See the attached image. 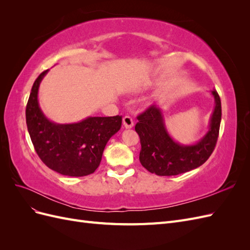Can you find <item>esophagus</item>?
<instances>
[{"label": "esophagus", "mask_w": 250, "mask_h": 250, "mask_svg": "<svg viewBox=\"0 0 250 250\" xmlns=\"http://www.w3.org/2000/svg\"><path fill=\"white\" fill-rule=\"evenodd\" d=\"M123 125L125 128H132L134 123H133V120L131 117L129 116H125L123 118Z\"/></svg>", "instance_id": "1"}]
</instances>
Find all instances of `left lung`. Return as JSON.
<instances>
[{"instance_id":"obj_1","label":"left lung","mask_w":250,"mask_h":250,"mask_svg":"<svg viewBox=\"0 0 250 250\" xmlns=\"http://www.w3.org/2000/svg\"><path fill=\"white\" fill-rule=\"evenodd\" d=\"M215 108L210 117L208 131L193 145L174 141L165 125L162 109L151 105L140 116L135 131L140 135V162L149 172L160 176H173L200 167L213 153L221 122V101L216 89L211 90Z\"/></svg>"}]
</instances>
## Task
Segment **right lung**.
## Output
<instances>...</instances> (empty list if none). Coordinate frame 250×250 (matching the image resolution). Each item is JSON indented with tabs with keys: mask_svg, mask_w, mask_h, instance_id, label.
I'll use <instances>...</instances> for the list:
<instances>
[{
	"mask_svg": "<svg viewBox=\"0 0 250 250\" xmlns=\"http://www.w3.org/2000/svg\"><path fill=\"white\" fill-rule=\"evenodd\" d=\"M49 70L42 72L30 93L26 107L28 132L42 163L59 174L80 177L99 167L107 142L122 125V117H88L78 123L57 124L43 115L39 88Z\"/></svg>",
	"mask_w": 250,
	"mask_h": 250,
	"instance_id": "add662e5",
	"label": "right lung"
}]
</instances>
